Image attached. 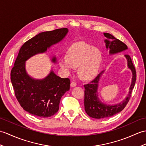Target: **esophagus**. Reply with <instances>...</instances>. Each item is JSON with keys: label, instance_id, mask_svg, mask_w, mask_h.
<instances>
[{"label": "esophagus", "instance_id": "34e87169", "mask_svg": "<svg viewBox=\"0 0 146 146\" xmlns=\"http://www.w3.org/2000/svg\"><path fill=\"white\" fill-rule=\"evenodd\" d=\"M70 86H71V87H72V88L75 87V86H76V83L75 82H72L70 84Z\"/></svg>", "mask_w": 146, "mask_h": 146}]
</instances>
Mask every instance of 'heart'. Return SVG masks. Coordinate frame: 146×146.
Returning a JSON list of instances; mask_svg holds the SVG:
<instances>
[{
    "label": "heart",
    "instance_id": "heart-1",
    "mask_svg": "<svg viewBox=\"0 0 146 146\" xmlns=\"http://www.w3.org/2000/svg\"><path fill=\"white\" fill-rule=\"evenodd\" d=\"M101 50L84 42L72 44L65 52V59L59 61V65L66 72L78 67V74L81 80L91 81L98 76L102 63Z\"/></svg>",
    "mask_w": 146,
    "mask_h": 146
}]
</instances>
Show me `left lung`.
<instances>
[{
    "mask_svg": "<svg viewBox=\"0 0 146 146\" xmlns=\"http://www.w3.org/2000/svg\"><path fill=\"white\" fill-rule=\"evenodd\" d=\"M104 35L106 38V40H104L106 48L107 50H109L110 55L120 53L127 49L126 44L115 38L110 33H104ZM124 57L127 60L128 68L131 70L133 74L131 84L127 96L123 101L117 104H107L103 103L98 96V93L99 81L104 71L101 72L95 79L91 81V83L85 84L84 86L85 89L84 100V110L89 116L94 119H105L119 113L126 107L130 99L132 91L134 88L136 81V73L130 56L125 55Z\"/></svg>",
    "mask_w": 146,
    "mask_h": 146,
    "instance_id": "8db88e82",
    "label": "left lung"
}]
</instances>
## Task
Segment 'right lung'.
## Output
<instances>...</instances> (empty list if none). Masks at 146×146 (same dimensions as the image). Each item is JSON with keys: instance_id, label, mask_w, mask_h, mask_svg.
<instances>
[{"instance_id": "obj_1", "label": "right lung", "mask_w": 146, "mask_h": 146, "mask_svg": "<svg viewBox=\"0 0 146 146\" xmlns=\"http://www.w3.org/2000/svg\"><path fill=\"white\" fill-rule=\"evenodd\" d=\"M68 32L66 28L38 33L26 42L19 50L12 69L11 80L17 99L23 109L33 116L48 117L59 110L60 100L70 90V80L57 76L52 70L43 79H35L26 71V61L36 54L46 52L59 43ZM52 62L56 63L55 56Z\"/></svg>"}]
</instances>
